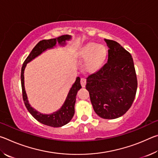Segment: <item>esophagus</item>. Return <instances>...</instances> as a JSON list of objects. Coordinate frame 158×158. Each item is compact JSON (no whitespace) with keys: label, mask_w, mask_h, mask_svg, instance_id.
I'll return each mask as SVG.
<instances>
[{"label":"esophagus","mask_w":158,"mask_h":158,"mask_svg":"<svg viewBox=\"0 0 158 158\" xmlns=\"http://www.w3.org/2000/svg\"><path fill=\"white\" fill-rule=\"evenodd\" d=\"M81 85L83 88H84L85 86V84H86V79L85 78H81Z\"/></svg>","instance_id":"esophagus-1"}]
</instances>
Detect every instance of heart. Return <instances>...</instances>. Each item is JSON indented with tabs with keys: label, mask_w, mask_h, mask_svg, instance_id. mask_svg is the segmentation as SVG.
<instances>
[{
	"label": "heart",
	"mask_w": 158,
	"mask_h": 158,
	"mask_svg": "<svg viewBox=\"0 0 158 158\" xmlns=\"http://www.w3.org/2000/svg\"><path fill=\"white\" fill-rule=\"evenodd\" d=\"M106 48L102 44L89 42L79 49L78 58L85 61V68L89 73H95L105 60Z\"/></svg>",
	"instance_id": "b5f03b06"
}]
</instances>
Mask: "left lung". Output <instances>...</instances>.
<instances>
[{
  "label": "left lung",
  "instance_id": "8db88e82",
  "mask_svg": "<svg viewBox=\"0 0 158 158\" xmlns=\"http://www.w3.org/2000/svg\"><path fill=\"white\" fill-rule=\"evenodd\" d=\"M107 62L86 78L85 89L96 114L104 119L122 116L132 106L137 80L130 53L118 42L105 39Z\"/></svg>",
  "mask_w": 158,
  "mask_h": 158
}]
</instances>
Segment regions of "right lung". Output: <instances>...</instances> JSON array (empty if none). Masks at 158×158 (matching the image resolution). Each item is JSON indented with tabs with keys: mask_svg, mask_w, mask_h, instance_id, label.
Instances as JSON below:
<instances>
[{
	"mask_svg": "<svg viewBox=\"0 0 158 158\" xmlns=\"http://www.w3.org/2000/svg\"><path fill=\"white\" fill-rule=\"evenodd\" d=\"M72 37H73L69 35H65L58 37L56 38L43 40L39 42L31 51L28 56L26 58V60L23 64L22 68H21V82L23 92V99L24 101L26 107L27 108L29 113L37 121L44 125H48V126L53 127H62L63 125L68 124L73 118L74 114V105H75L76 102L77 93L81 88V84H80V77H77L76 78L75 81L69 89L65 102L60 109L51 114H42L36 110L35 109H34L33 106H31L30 103H29L28 96L25 90L24 71L28 63L31 62L32 60L39 56L40 55H41L42 53L46 52L47 50L53 49L56 47L57 44L60 47H65L67 44V41L71 40Z\"/></svg>",
	"mask_w": 158,
	"mask_h": 158,
	"instance_id": "obj_1",
	"label": "right lung"
}]
</instances>
